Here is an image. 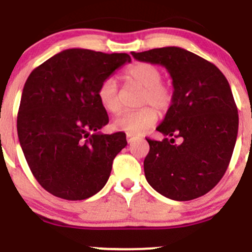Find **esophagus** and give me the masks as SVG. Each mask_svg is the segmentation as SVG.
Here are the masks:
<instances>
[{
  "mask_svg": "<svg viewBox=\"0 0 252 252\" xmlns=\"http://www.w3.org/2000/svg\"><path fill=\"white\" fill-rule=\"evenodd\" d=\"M134 139H135L134 135H131V134H126V141H128V142H131V141H134Z\"/></svg>",
  "mask_w": 252,
  "mask_h": 252,
  "instance_id": "obj_1",
  "label": "esophagus"
}]
</instances>
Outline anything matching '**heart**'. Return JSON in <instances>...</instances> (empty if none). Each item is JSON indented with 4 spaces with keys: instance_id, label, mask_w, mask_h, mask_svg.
Returning a JSON list of instances; mask_svg holds the SVG:
<instances>
[{
    "instance_id": "1",
    "label": "heart",
    "mask_w": 252,
    "mask_h": 252,
    "mask_svg": "<svg viewBox=\"0 0 252 252\" xmlns=\"http://www.w3.org/2000/svg\"><path fill=\"white\" fill-rule=\"evenodd\" d=\"M126 79L144 87L140 105H153L158 112H166L173 104L174 91L170 84L161 81L163 73L157 65L151 63H135L126 67L124 72ZM97 99L106 111L116 113L121 110L119 88L117 79L112 76L104 78L97 87ZM150 106L137 111H124L113 119L115 130L129 134H142L157 122V112Z\"/></svg>"
}]
</instances>
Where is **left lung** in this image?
Segmentation results:
<instances>
[{"label": "left lung", "mask_w": 252, "mask_h": 252, "mask_svg": "<svg viewBox=\"0 0 252 252\" xmlns=\"http://www.w3.org/2000/svg\"><path fill=\"white\" fill-rule=\"evenodd\" d=\"M131 55L139 62L163 65L174 86L173 104L157 128L172 139H146L147 182L173 200L202 197L226 173L237 141L239 117L228 81L214 63L179 47ZM175 138L183 142L175 145Z\"/></svg>", "instance_id": "8db88e82"}]
</instances>
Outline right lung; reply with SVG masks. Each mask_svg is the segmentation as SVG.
<instances>
[{
  "label": "right lung",
  "mask_w": 252,
  "mask_h": 252,
  "mask_svg": "<svg viewBox=\"0 0 252 252\" xmlns=\"http://www.w3.org/2000/svg\"><path fill=\"white\" fill-rule=\"evenodd\" d=\"M130 62L126 53L66 49L41 63L26 79L18 136L31 173L50 194L82 200L106 185L126 139L122 131H97L108 123L97 87Z\"/></svg>",
  "instance_id": "add662e5"
}]
</instances>
